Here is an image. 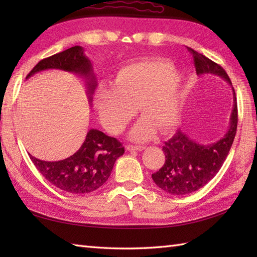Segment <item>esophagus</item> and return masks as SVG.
<instances>
[{"label": "esophagus", "mask_w": 257, "mask_h": 257, "mask_svg": "<svg viewBox=\"0 0 257 257\" xmlns=\"http://www.w3.org/2000/svg\"><path fill=\"white\" fill-rule=\"evenodd\" d=\"M125 149H127L128 151H141L145 149L144 146H134V145H128L127 147H125Z\"/></svg>", "instance_id": "1"}]
</instances>
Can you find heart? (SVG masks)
Segmentation results:
<instances>
[{
    "label": "heart",
    "instance_id": "1",
    "mask_svg": "<svg viewBox=\"0 0 257 257\" xmlns=\"http://www.w3.org/2000/svg\"><path fill=\"white\" fill-rule=\"evenodd\" d=\"M183 105L181 76L163 59H144L123 66L112 87L100 86L95 95L101 121L112 134L122 132L138 107L143 118L132 132V138L138 141L150 139L156 128L170 132L181 118Z\"/></svg>",
    "mask_w": 257,
    "mask_h": 257
}]
</instances>
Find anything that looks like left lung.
I'll use <instances>...</instances> for the list:
<instances>
[{
    "mask_svg": "<svg viewBox=\"0 0 257 257\" xmlns=\"http://www.w3.org/2000/svg\"><path fill=\"white\" fill-rule=\"evenodd\" d=\"M196 74H212L220 76L232 86L231 79L219 64L205 57L192 48ZM233 90V109L227 133L211 145H200L191 140L181 130L165 143L162 150L166 161L159 171L152 173V179L161 190L172 195H184L195 192L216 176L224 163L235 138L237 128V102Z\"/></svg>",
    "mask_w": 257,
    "mask_h": 257,
    "instance_id": "left-lung-1",
    "label": "left lung"
}]
</instances>
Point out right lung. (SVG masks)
<instances>
[{"mask_svg":"<svg viewBox=\"0 0 257 257\" xmlns=\"http://www.w3.org/2000/svg\"><path fill=\"white\" fill-rule=\"evenodd\" d=\"M50 68L76 73L86 78L87 91L91 96L97 86L91 63L81 46H74L55 55L42 59L26 78ZM124 148L116 138L109 137L97 129H90L80 148L73 156L61 161H43L30 155L31 160L47 181L69 193H89L100 188L110 173L114 162L122 156Z\"/></svg>","mask_w":257,"mask_h":257,"instance_id":"right-lung-1","label":"right lung"}]
</instances>
